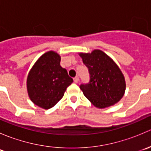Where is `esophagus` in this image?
I'll return each mask as SVG.
<instances>
[{"label":"esophagus","instance_id":"esophagus-1","mask_svg":"<svg viewBox=\"0 0 151 151\" xmlns=\"http://www.w3.org/2000/svg\"><path fill=\"white\" fill-rule=\"evenodd\" d=\"M74 82L75 83H78V82H79V77H75L74 78Z\"/></svg>","mask_w":151,"mask_h":151}]
</instances>
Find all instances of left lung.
Instances as JSON below:
<instances>
[{
	"label": "left lung",
	"mask_w": 151,
	"mask_h": 151,
	"mask_svg": "<svg viewBox=\"0 0 151 151\" xmlns=\"http://www.w3.org/2000/svg\"><path fill=\"white\" fill-rule=\"evenodd\" d=\"M80 56L90 74L89 83L80 86L85 96L101 109L118 103L126 90L124 76L118 65L99 50L80 53Z\"/></svg>",
	"instance_id": "left-lung-1"
}]
</instances>
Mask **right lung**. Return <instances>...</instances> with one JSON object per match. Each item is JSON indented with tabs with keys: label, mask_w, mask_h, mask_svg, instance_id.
Here are the masks:
<instances>
[{
	"label": "right lung",
	"mask_w": 151,
	"mask_h": 151,
	"mask_svg": "<svg viewBox=\"0 0 151 151\" xmlns=\"http://www.w3.org/2000/svg\"><path fill=\"white\" fill-rule=\"evenodd\" d=\"M60 56L54 51L42 55L35 63L27 78L30 100L39 107L48 109L62 98L73 83L66 68L60 66Z\"/></svg>",
	"instance_id": "add662e5"
}]
</instances>
